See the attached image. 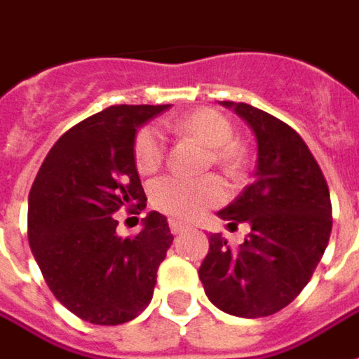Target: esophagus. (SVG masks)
<instances>
[{"mask_svg":"<svg viewBox=\"0 0 359 359\" xmlns=\"http://www.w3.org/2000/svg\"><path fill=\"white\" fill-rule=\"evenodd\" d=\"M169 227H171L172 235H179V233H182L184 229H187V225H184V223L177 222V219H169Z\"/></svg>","mask_w":359,"mask_h":359,"instance_id":"obj_1","label":"esophagus"}]
</instances>
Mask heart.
I'll return each instance as SVG.
<instances>
[{
  "label": "heart",
  "mask_w": 359,
  "mask_h": 359,
  "mask_svg": "<svg viewBox=\"0 0 359 359\" xmlns=\"http://www.w3.org/2000/svg\"><path fill=\"white\" fill-rule=\"evenodd\" d=\"M180 134L200 140L212 147L214 163L227 172L235 175L245 167V151L235 142V130L222 112L214 109H200L175 122ZM165 159V137L155 124L140 128L134 140V161L142 175H151L161 167ZM225 200V184L215 175L198 179L187 177H163L151 187V204L175 219L190 222L208 208L222 204Z\"/></svg>",
  "instance_id": "obj_1"
}]
</instances>
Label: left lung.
Here are the masks:
<instances>
[{
    "instance_id": "1",
    "label": "left lung",
    "mask_w": 359,
    "mask_h": 359,
    "mask_svg": "<svg viewBox=\"0 0 359 359\" xmlns=\"http://www.w3.org/2000/svg\"><path fill=\"white\" fill-rule=\"evenodd\" d=\"M222 104L257 136V177L219 212L229 227L249 223L250 233L237 250L219 233L210 235L198 276L215 307L258 319L284 309L311 280L330 239V192L319 163L290 124L247 102Z\"/></svg>"
}]
</instances>
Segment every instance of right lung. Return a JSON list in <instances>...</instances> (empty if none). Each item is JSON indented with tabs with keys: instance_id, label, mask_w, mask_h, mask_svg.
Listing matches in <instances>:
<instances>
[{
	"instance_id": "1",
	"label": "right lung",
	"mask_w": 359,
	"mask_h": 359,
	"mask_svg": "<svg viewBox=\"0 0 359 359\" xmlns=\"http://www.w3.org/2000/svg\"><path fill=\"white\" fill-rule=\"evenodd\" d=\"M169 104H114L69 128L50 149L29 194V243L50 292L79 319L122 325L149 305L172 235L149 212L122 239L114 214L145 208L134 161L136 128Z\"/></svg>"
}]
</instances>
